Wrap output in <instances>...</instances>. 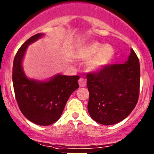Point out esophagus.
Instances as JSON below:
<instances>
[{
	"mask_svg": "<svg viewBox=\"0 0 154 154\" xmlns=\"http://www.w3.org/2000/svg\"><path fill=\"white\" fill-rule=\"evenodd\" d=\"M78 83L80 87H85L86 85V80L83 78H80Z\"/></svg>",
	"mask_w": 154,
	"mask_h": 154,
	"instance_id": "1",
	"label": "esophagus"
}]
</instances>
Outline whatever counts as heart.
Listing matches in <instances>:
<instances>
[{"label": "heart", "instance_id": "heart-1", "mask_svg": "<svg viewBox=\"0 0 154 154\" xmlns=\"http://www.w3.org/2000/svg\"><path fill=\"white\" fill-rule=\"evenodd\" d=\"M116 54L115 48L112 45L93 42L87 43L79 48L77 51V57L83 60L91 59L88 63V70L98 71L103 69L113 60Z\"/></svg>", "mask_w": 154, "mask_h": 154}]
</instances>
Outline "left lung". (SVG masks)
I'll return each instance as SVG.
<instances>
[{"label": "left lung", "mask_w": 154, "mask_h": 154, "mask_svg": "<svg viewBox=\"0 0 154 154\" xmlns=\"http://www.w3.org/2000/svg\"><path fill=\"white\" fill-rule=\"evenodd\" d=\"M139 84L140 65L133 49L123 64L110 65L87 74L88 111L91 119L103 125L126 119L137 103Z\"/></svg>", "instance_id": "1"}]
</instances>
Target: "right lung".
<instances>
[{"mask_svg":"<svg viewBox=\"0 0 154 154\" xmlns=\"http://www.w3.org/2000/svg\"><path fill=\"white\" fill-rule=\"evenodd\" d=\"M45 35H32L17 52L12 67V83L18 106L24 116L35 125L48 126L59 120L71 94L79 88V76L57 74L47 80L29 78L23 60L29 45Z\"/></svg>","mask_w":154,"mask_h":154,"instance_id":"add662e5","label":"right lung"}]
</instances>
